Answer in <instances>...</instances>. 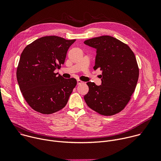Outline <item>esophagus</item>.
Instances as JSON below:
<instances>
[{"label": "esophagus", "mask_w": 161, "mask_h": 161, "mask_svg": "<svg viewBox=\"0 0 161 161\" xmlns=\"http://www.w3.org/2000/svg\"><path fill=\"white\" fill-rule=\"evenodd\" d=\"M83 82L82 81H81V80H77V85H81V84H82Z\"/></svg>", "instance_id": "1"}]
</instances>
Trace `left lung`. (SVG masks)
<instances>
[{"label":"left lung","mask_w":161,"mask_h":161,"mask_svg":"<svg viewBox=\"0 0 161 161\" xmlns=\"http://www.w3.org/2000/svg\"><path fill=\"white\" fill-rule=\"evenodd\" d=\"M84 43L96 49L94 69L102 71L101 85L86 83L84 96L88 106L104 116L124 109L134 92L139 77L136 57L129 46L109 36L90 39Z\"/></svg>","instance_id":"1"}]
</instances>
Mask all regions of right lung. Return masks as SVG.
Here are the masks:
<instances>
[{
    "instance_id": "add662e5",
    "label": "right lung",
    "mask_w": 161,
    "mask_h": 161,
    "mask_svg": "<svg viewBox=\"0 0 161 161\" xmlns=\"http://www.w3.org/2000/svg\"><path fill=\"white\" fill-rule=\"evenodd\" d=\"M76 39L44 36L27 45L22 52L16 70L21 92L28 104L42 114H52L67 103L77 84L55 73L64 64L67 50Z\"/></svg>"
}]
</instances>
